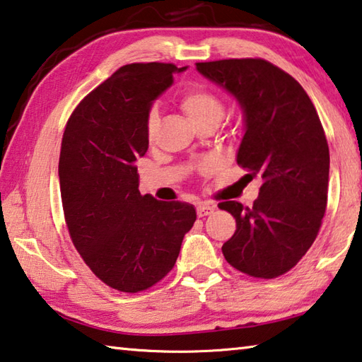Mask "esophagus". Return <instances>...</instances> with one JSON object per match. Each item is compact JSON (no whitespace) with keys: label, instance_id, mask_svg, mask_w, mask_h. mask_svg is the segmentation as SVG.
<instances>
[{"label":"esophagus","instance_id":"1","mask_svg":"<svg viewBox=\"0 0 362 362\" xmlns=\"http://www.w3.org/2000/svg\"><path fill=\"white\" fill-rule=\"evenodd\" d=\"M216 210V205L213 204H205V202H202V204L197 205V214L199 218H204V216H210V214Z\"/></svg>","mask_w":362,"mask_h":362}]
</instances>
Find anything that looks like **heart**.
Returning <instances> with one entry per match:
<instances>
[{
  "label": "heart",
  "mask_w": 362,
  "mask_h": 362,
  "mask_svg": "<svg viewBox=\"0 0 362 362\" xmlns=\"http://www.w3.org/2000/svg\"><path fill=\"white\" fill-rule=\"evenodd\" d=\"M180 106L194 127L204 124H213L218 127V124L224 117V103L221 101V98L216 93L200 86L189 87L187 90L182 92ZM157 127L158 114L157 111H151L148 125H146V132H148V138L151 141L156 136Z\"/></svg>",
  "instance_id": "obj_1"
}]
</instances>
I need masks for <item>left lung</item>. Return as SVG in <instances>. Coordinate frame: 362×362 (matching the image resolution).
Wrapping results in <instances>:
<instances>
[{
    "instance_id": "obj_1",
    "label": "left lung",
    "mask_w": 362,
    "mask_h": 362,
    "mask_svg": "<svg viewBox=\"0 0 362 362\" xmlns=\"http://www.w3.org/2000/svg\"><path fill=\"white\" fill-rule=\"evenodd\" d=\"M243 114L237 162L262 186L252 206L219 204L237 223L223 245L232 267L256 278L286 274L313 245L327 204L329 148L312 100L293 76L262 59L197 63Z\"/></svg>"
}]
</instances>
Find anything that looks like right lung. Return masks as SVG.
Returning a JSON list of instances; mask_svg holds the SVG:
<instances>
[{"mask_svg": "<svg viewBox=\"0 0 362 362\" xmlns=\"http://www.w3.org/2000/svg\"><path fill=\"white\" fill-rule=\"evenodd\" d=\"M186 69L156 62L119 68L81 101L63 133L59 176L69 235L93 274L122 293L160 281L197 219L194 205L138 189L152 103Z\"/></svg>", "mask_w": 362, "mask_h": 362, "instance_id": "add662e5", "label": "right lung"}]
</instances>
